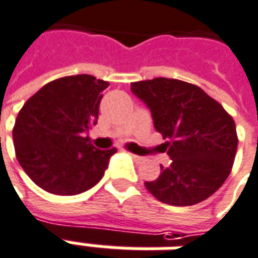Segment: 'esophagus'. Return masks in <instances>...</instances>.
<instances>
[{"label":"esophagus","instance_id":"1","mask_svg":"<svg viewBox=\"0 0 258 258\" xmlns=\"http://www.w3.org/2000/svg\"><path fill=\"white\" fill-rule=\"evenodd\" d=\"M131 156H133V159H134L135 162H141V160H144L142 156H140V155H137V154H131Z\"/></svg>","mask_w":258,"mask_h":258}]
</instances>
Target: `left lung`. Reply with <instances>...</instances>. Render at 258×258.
<instances>
[{
  "label": "left lung",
  "mask_w": 258,
  "mask_h": 258,
  "mask_svg": "<svg viewBox=\"0 0 258 258\" xmlns=\"http://www.w3.org/2000/svg\"><path fill=\"white\" fill-rule=\"evenodd\" d=\"M151 109L170 165L147 190L165 204L185 207L204 201L228 179L237 149L233 118L200 86L173 78L131 84Z\"/></svg>",
  "instance_id": "1"
}]
</instances>
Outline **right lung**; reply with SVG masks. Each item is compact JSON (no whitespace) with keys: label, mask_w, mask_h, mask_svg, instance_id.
Returning <instances> with one entry per match:
<instances>
[{"label":"right lung","mask_w":258,"mask_h":258,"mask_svg":"<svg viewBox=\"0 0 258 258\" xmlns=\"http://www.w3.org/2000/svg\"><path fill=\"white\" fill-rule=\"evenodd\" d=\"M109 82L88 74L48 82L26 100L12 130L19 165L44 191L74 196L98 184L116 148L98 149L85 135L98 123Z\"/></svg>","instance_id":"obj_1"}]
</instances>
